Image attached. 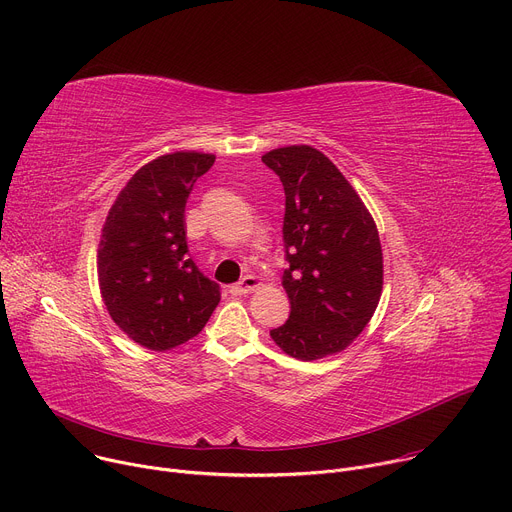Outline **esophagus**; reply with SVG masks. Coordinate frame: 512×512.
Instances as JSON below:
<instances>
[{"instance_id":"esophagus-1","label":"esophagus","mask_w":512,"mask_h":512,"mask_svg":"<svg viewBox=\"0 0 512 512\" xmlns=\"http://www.w3.org/2000/svg\"><path fill=\"white\" fill-rule=\"evenodd\" d=\"M257 287H259V279L255 275H245L239 283L231 285L229 291L233 296H245V294H251V291Z\"/></svg>"}]
</instances>
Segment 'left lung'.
Returning <instances> with one entry per match:
<instances>
[{
  "mask_svg": "<svg viewBox=\"0 0 512 512\" xmlns=\"http://www.w3.org/2000/svg\"><path fill=\"white\" fill-rule=\"evenodd\" d=\"M285 192L281 283L289 320L273 342L298 360L336 354L373 318L383 291V251L371 212L342 172L312 145L267 152Z\"/></svg>",
  "mask_w": 512,
  "mask_h": 512,
  "instance_id": "8db88e82",
  "label": "left lung"
}]
</instances>
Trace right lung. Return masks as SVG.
I'll return each instance as SVG.
<instances>
[{"mask_svg": "<svg viewBox=\"0 0 512 512\" xmlns=\"http://www.w3.org/2000/svg\"><path fill=\"white\" fill-rule=\"evenodd\" d=\"M212 154L174 152L139 168L113 202L97 253L101 296L137 344L170 350L194 338L221 302V287L188 255L184 210Z\"/></svg>", "mask_w": 512, "mask_h": 512, "instance_id": "right-lung-1", "label": "right lung"}]
</instances>
